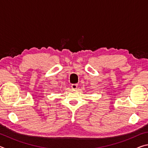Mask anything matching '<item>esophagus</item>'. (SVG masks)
Listing matches in <instances>:
<instances>
[{
	"label": "esophagus",
	"mask_w": 148,
	"mask_h": 148,
	"mask_svg": "<svg viewBox=\"0 0 148 148\" xmlns=\"http://www.w3.org/2000/svg\"><path fill=\"white\" fill-rule=\"evenodd\" d=\"M71 87L72 89H76L77 87V84H72Z\"/></svg>",
	"instance_id": "34e87169"
}]
</instances>
